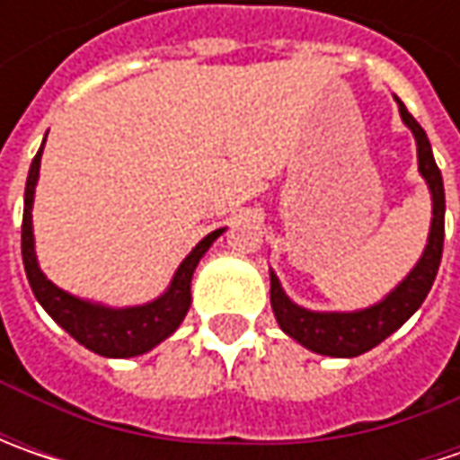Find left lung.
Listing matches in <instances>:
<instances>
[{
  "label": "left lung",
  "mask_w": 460,
  "mask_h": 460,
  "mask_svg": "<svg viewBox=\"0 0 460 460\" xmlns=\"http://www.w3.org/2000/svg\"><path fill=\"white\" fill-rule=\"evenodd\" d=\"M402 122L412 130L417 143V171L425 179L433 199V220L428 233V245L422 256L412 266V271L399 281L392 292L381 302L371 307L353 309V312H314V309L299 307L292 302L279 276L271 271V309L276 314L279 327L294 338L299 345H305L312 353L332 356V358H353L366 350L376 348L381 341H386L392 332H397L433 287L440 256H443V233H446V191H443V176L438 171L433 158V148L425 130L420 128L415 117L407 112L404 102L394 94Z\"/></svg>",
  "instance_id": "left-lung-1"
}]
</instances>
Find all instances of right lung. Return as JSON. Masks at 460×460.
<instances>
[{"label": "right lung", "instance_id": "right-lung-1", "mask_svg": "<svg viewBox=\"0 0 460 460\" xmlns=\"http://www.w3.org/2000/svg\"><path fill=\"white\" fill-rule=\"evenodd\" d=\"M43 146H40V151L30 164L25 184V209H22V263H25L30 289L35 294V299L40 302V307L74 341H79L84 348L94 350L104 358L143 356L158 343H164L168 335H173L176 327L184 323L189 305H191V276H194V269L202 261L204 253L209 251V245L225 233V227L209 233L207 238H202L191 248V253L176 269L166 292L155 296L153 302L135 305V307H110V305H102V302L81 299L76 294L56 287L40 271V263H38V256H35L32 202H35V186H38V176H40Z\"/></svg>", "mask_w": 460, "mask_h": 460}]
</instances>
